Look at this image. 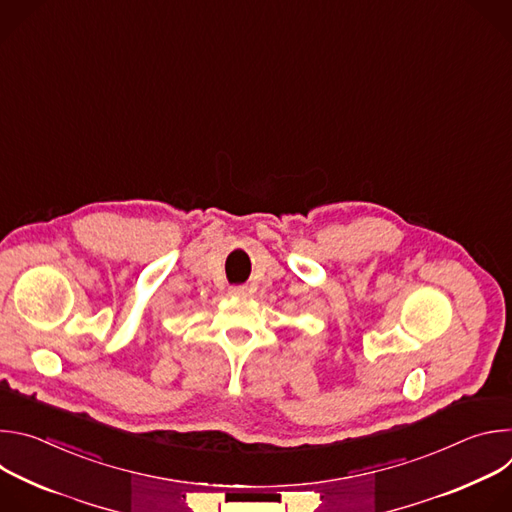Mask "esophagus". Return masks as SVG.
I'll list each match as a JSON object with an SVG mask.
<instances>
[{
	"label": "esophagus",
	"instance_id": "1",
	"mask_svg": "<svg viewBox=\"0 0 512 512\" xmlns=\"http://www.w3.org/2000/svg\"><path fill=\"white\" fill-rule=\"evenodd\" d=\"M229 294L237 296V298H245V296H249V287L247 285H233L229 289Z\"/></svg>",
	"mask_w": 512,
	"mask_h": 512
}]
</instances>
